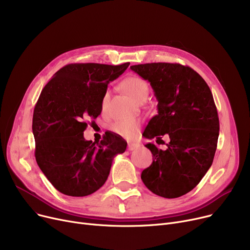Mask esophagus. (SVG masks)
I'll use <instances>...</instances> for the list:
<instances>
[{"instance_id": "esophagus-1", "label": "esophagus", "mask_w": 250, "mask_h": 250, "mask_svg": "<svg viewBox=\"0 0 250 250\" xmlns=\"http://www.w3.org/2000/svg\"><path fill=\"white\" fill-rule=\"evenodd\" d=\"M137 148H139V145H135V144H128V146H127V150H129V151H133Z\"/></svg>"}]
</instances>
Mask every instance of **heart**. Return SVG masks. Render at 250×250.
<instances>
[{
    "label": "heart",
    "instance_id": "obj_1",
    "mask_svg": "<svg viewBox=\"0 0 250 250\" xmlns=\"http://www.w3.org/2000/svg\"><path fill=\"white\" fill-rule=\"evenodd\" d=\"M122 88L125 93L139 104H142L148 98L149 95V85L144 79L132 76L127 77L121 84ZM110 98V91L106 89L104 91L101 97L100 106L101 110L105 111L108 106V101ZM111 129L117 135L127 139H135L138 137L141 129V123L136 120H125L117 121L111 125Z\"/></svg>",
    "mask_w": 250,
    "mask_h": 250
}]
</instances>
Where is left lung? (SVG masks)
<instances>
[{
  "label": "left lung",
  "mask_w": 250,
  "mask_h": 250,
  "mask_svg": "<svg viewBox=\"0 0 250 250\" xmlns=\"http://www.w3.org/2000/svg\"><path fill=\"white\" fill-rule=\"evenodd\" d=\"M130 69L150 82L158 100V114L143 135L157 142L165 134L170 139L166 150L147 144L153 162L141 178L153 193L178 198L198 186L213 163L220 129L213 94L188 65L151 62Z\"/></svg>",
  "instance_id": "left-lung-1"
}]
</instances>
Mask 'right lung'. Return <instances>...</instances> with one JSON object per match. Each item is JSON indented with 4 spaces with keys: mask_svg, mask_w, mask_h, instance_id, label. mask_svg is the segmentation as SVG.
Instances as JSON below:
<instances>
[{
    "mask_svg": "<svg viewBox=\"0 0 250 250\" xmlns=\"http://www.w3.org/2000/svg\"><path fill=\"white\" fill-rule=\"evenodd\" d=\"M128 65L70 63L42 89L32 118L35 159L60 192L71 196L95 192L106 181L113 157L125 151L126 142L120 136L107 133L100 143H93L83 134L87 120L101 113L108 83Z\"/></svg>",
    "mask_w": 250,
    "mask_h": 250,
    "instance_id": "obj_1",
    "label": "right lung"
}]
</instances>
